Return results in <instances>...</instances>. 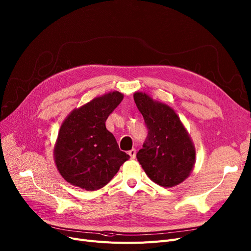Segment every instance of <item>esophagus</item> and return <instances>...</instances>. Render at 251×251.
<instances>
[{
  "label": "esophagus",
  "instance_id": "34e87169",
  "mask_svg": "<svg viewBox=\"0 0 251 251\" xmlns=\"http://www.w3.org/2000/svg\"><path fill=\"white\" fill-rule=\"evenodd\" d=\"M136 154H137V151L136 149H131L130 151H128V155L131 159H135L136 158Z\"/></svg>",
  "mask_w": 251,
  "mask_h": 251
}]
</instances>
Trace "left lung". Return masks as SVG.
<instances>
[{"label":"left lung","mask_w":251,"mask_h":251,"mask_svg":"<svg viewBox=\"0 0 251 251\" xmlns=\"http://www.w3.org/2000/svg\"><path fill=\"white\" fill-rule=\"evenodd\" d=\"M147 128L143 148L137 159L155 183L172 187L181 183L194 168L196 150L174 110L142 92L134 94Z\"/></svg>","instance_id":"1"}]
</instances>
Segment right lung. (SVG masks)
Returning a JSON list of instances; mask_svg holds the SVG:
<instances>
[{"label": "right lung", "instance_id": "1", "mask_svg": "<svg viewBox=\"0 0 251 251\" xmlns=\"http://www.w3.org/2000/svg\"><path fill=\"white\" fill-rule=\"evenodd\" d=\"M124 98L114 91L73 110L63 123L54 147V162L73 185L96 190L106 185L129 156L120 150L105 126Z\"/></svg>", "mask_w": 251, "mask_h": 251}]
</instances>
